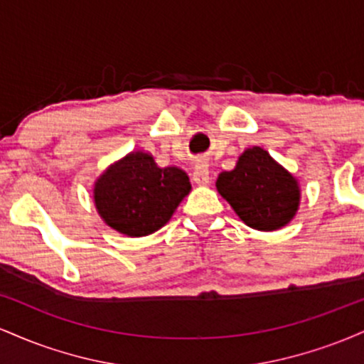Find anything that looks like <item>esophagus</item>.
<instances>
[{"label": "esophagus", "mask_w": 364, "mask_h": 364, "mask_svg": "<svg viewBox=\"0 0 364 364\" xmlns=\"http://www.w3.org/2000/svg\"><path fill=\"white\" fill-rule=\"evenodd\" d=\"M208 179H210V176H208V162L207 161H200L198 164L195 166L193 181L196 183V185L205 186V185H208Z\"/></svg>", "instance_id": "34e87169"}]
</instances>
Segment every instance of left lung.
<instances>
[{"mask_svg": "<svg viewBox=\"0 0 364 364\" xmlns=\"http://www.w3.org/2000/svg\"><path fill=\"white\" fill-rule=\"evenodd\" d=\"M215 186L240 219L258 231L286 225L299 205L298 181L260 147L245 150L235 169L219 174Z\"/></svg>", "mask_w": 364, "mask_h": 364, "instance_id": "left-lung-1", "label": "left lung"}]
</instances>
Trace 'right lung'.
<instances>
[{
  "label": "right lung",
  "mask_w": 364,
  "mask_h": 364,
  "mask_svg": "<svg viewBox=\"0 0 364 364\" xmlns=\"http://www.w3.org/2000/svg\"><path fill=\"white\" fill-rule=\"evenodd\" d=\"M190 188L185 171L159 168L149 154L132 152L97 179L94 198L107 225L139 237L168 223Z\"/></svg>",
  "instance_id": "obj_1"
}]
</instances>
